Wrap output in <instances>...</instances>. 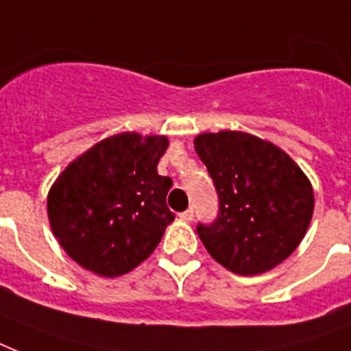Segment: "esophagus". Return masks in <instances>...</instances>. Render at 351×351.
Instances as JSON below:
<instances>
[{"label": "esophagus", "mask_w": 351, "mask_h": 351, "mask_svg": "<svg viewBox=\"0 0 351 351\" xmlns=\"http://www.w3.org/2000/svg\"><path fill=\"white\" fill-rule=\"evenodd\" d=\"M193 217H195V213H193V209H187V211L180 213V219L186 220V222H191Z\"/></svg>", "instance_id": "34e87169"}]
</instances>
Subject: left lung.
Returning <instances> with one entry per match:
<instances>
[{
  "label": "left lung",
  "mask_w": 351,
  "mask_h": 351,
  "mask_svg": "<svg viewBox=\"0 0 351 351\" xmlns=\"http://www.w3.org/2000/svg\"><path fill=\"white\" fill-rule=\"evenodd\" d=\"M219 193L213 224L197 233L215 261L237 275L266 273L304 239L313 217V187L304 171L275 143L242 131L195 138Z\"/></svg>",
  "instance_id": "left-lung-1"
}]
</instances>
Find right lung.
Instances as JSON below:
<instances>
[{"mask_svg": "<svg viewBox=\"0 0 351 351\" xmlns=\"http://www.w3.org/2000/svg\"><path fill=\"white\" fill-rule=\"evenodd\" d=\"M167 136L120 132L95 143L49 189L54 237L74 262L100 277H120L142 264L175 220L165 198L171 178L158 165Z\"/></svg>", "mask_w": 351, "mask_h": 351, "instance_id": "1", "label": "right lung"}]
</instances>
